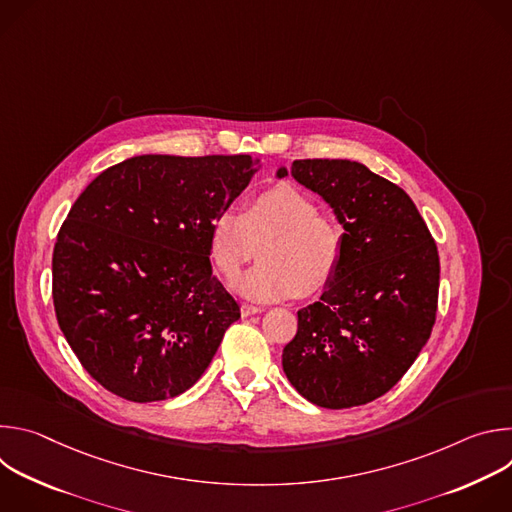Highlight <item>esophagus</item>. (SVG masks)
<instances>
[{"label": "esophagus", "instance_id": "1", "mask_svg": "<svg viewBox=\"0 0 512 512\" xmlns=\"http://www.w3.org/2000/svg\"><path fill=\"white\" fill-rule=\"evenodd\" d=\"M259 312H263V308H259V306H253V304H243V306H241V316H243V318L253 316V314H259Z\"/></svg>", "mask_w": 512, "mask_h": 512}]
</instances>
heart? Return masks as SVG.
<instances>
[{
    "instance_id": "heart-1",
    "label": "heart",
    "mask_w": 512,
    "mask_h": 512,
    "mask_svg": "<svg viewBox=\"0 0 512 512\" xmlns=\"http://www.w3.org/2000/svg\"><path fill=\"white\" fill-rule=\"evenodd\" d=\"M261 255L233 289L253 302H279L322 291L342 257V231L316 200L294 184H277L247 202L245 212L227 208L214 216L208 251L214 267L233 277Z\"/></svg>"
}]
</instances>
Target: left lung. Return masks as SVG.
<instances>
[{"label": "left lung", "mask_w": 512, "mask_h": 512, "mask_svg": "<svg viewBox=\"0 0 512 512\" xmlns=\"http://www.w3.org/2000/svg\"><path fill=\"white\" fill-rule=\"evenodd\" d=\"M291 176L330 204L344 233L320 302L298 312L283 373L318 407L371 403L399 383L429 340L440 291L437 247L405 190L364 164L296 160Z\"/></svg>", "instance_id": "left-lung-1"}]
</instances>
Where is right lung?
<instances>
[{
	"label": "right lung",
	"instance_id": "1",
	"mask_svg": "<svg viewBox=\"0 0 512 512\" xmlns=\"http://www.w3.org/2000/svg\"><path fill=\"white\" fill-rule=\"evenodd\" d=\"M251 156H135L72 204L52 255L58 326L107 391L152 403L206 371L239 304L212 275L208 233L257 172Z\"/></svg>",
	"mask_w": 512,
	"mask_h": 512
}]
</instances>
